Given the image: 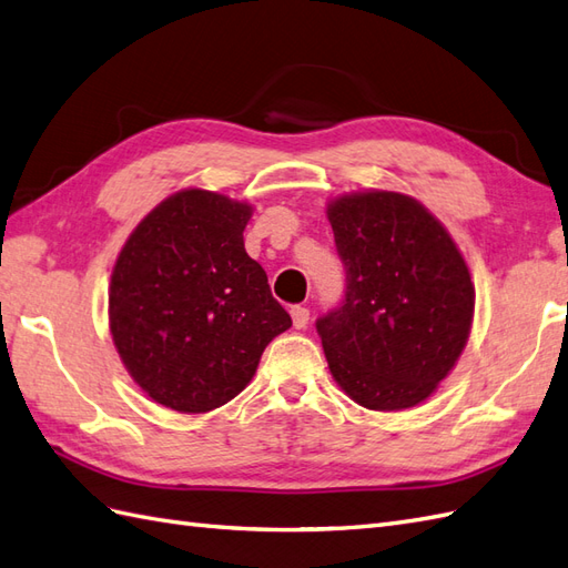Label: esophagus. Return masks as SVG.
<instances>
[{"instance_id":"esophagus-1","label":"esophagus","mask_w":568,"mask_h":568,"mask_svg":"<svg viewBox=\"0 0 568 568\" xmlns=\"http://www.w3.org/2000/svg\"><path fill=\"white\" fill-rule=\"evenodd\" d=\"M290 316H293L295 328H304L310 322V310L307 307H293V310H290Z\"/></svg>"}]
</instances>
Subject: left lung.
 Segmentation results:
<instances>
[{
  "mask_svg": "<svg viewBox=\"0 0 568 568\" xmlns=\"http://www.w3.org/2000/svg\"><path fill=\"white\" fill-rule=\"evenodd\" d=\"M345 300L316 318L328 369L367 410L427 400L470 336L475 285L446 227L413 196L355 192L326 209Z\"/></svg>",
  "mask_w": 568,
  "mask_h": 568,
  "instance_id": "left-lung-1",
  "label": "left lung"
}]
</instances>
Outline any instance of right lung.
Returning a JSON list of instances; mask_svg holds the SVG:
<instances>
[{
	"label": "right lung",
	"mask_w": 568,
	"mask_h": 568,
	"mask_svg": "<svg viewBox=\"0 0 568 568\" xmlns=\"http://www.w3.org/2000/svg\"><path fill=\"white\" fill-rule=\"evenodd\" d=\"M250 217V203L182 189L143 217L114 261V347L145 396L170 410L221 408L293 326L244 250Z\"/></svg>",
	"instance_id": "1"
}]
</instances>
